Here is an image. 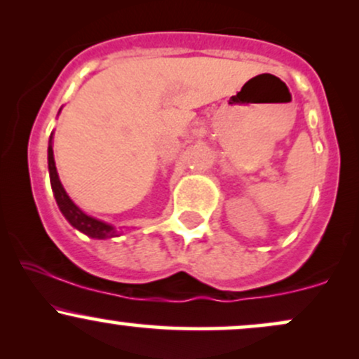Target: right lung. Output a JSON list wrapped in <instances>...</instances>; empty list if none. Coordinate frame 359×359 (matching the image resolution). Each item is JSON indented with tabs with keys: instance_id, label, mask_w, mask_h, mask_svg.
Returning <instances> with one entry per match:
<instances>
[{
	"instance_id": "right-lung-1",
	"label": "right lung",
	"mask_w": 359,
	"mask_h": 359,
	"mask_svg": "<svg viewBox=\"0 0 359 359\" xmlns=\"http://www.w3.org/2000/svg\"><path fill=\"white\" fill-rule=\"evenodd\" d=\"M62 110V109H60ZM48 172H50V182H51V191H53L55 201L58 204L60 210L65 215L68 222L72 224L76 231L83 232L85 236L92 237V239H111V237H118L120 232L116 231V227L111 224H107L100 221V219H95L92 215L85 214L75 202L72 201L67 191L63 189L62 182H60L58 172H56L55 165V157H53V133L50 135L48 140Z\"/></svg>"
}]
</instances>
